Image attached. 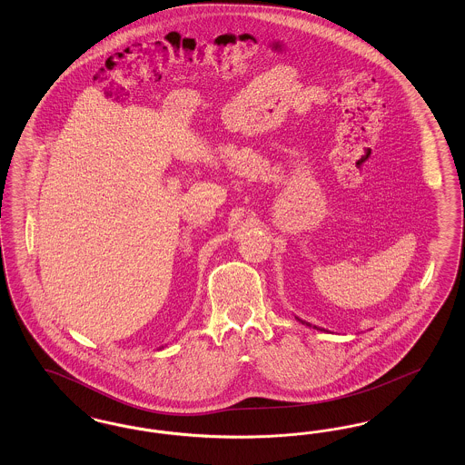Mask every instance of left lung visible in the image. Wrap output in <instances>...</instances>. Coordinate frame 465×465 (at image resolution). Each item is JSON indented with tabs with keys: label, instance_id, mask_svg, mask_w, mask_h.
I'll list each match as a JSON object with an SVG mask.
<instances>
[{
	"label": "left lung",
	"instance_id": "obj_1",
	"mask_svg": "<svg viewBox=\"0 0 465 465\" xmlns=\"http://www.w3.org/2000/svg\"><path fill=\"white\" fill-rule=\"evenodd\" d=\"M298 321H300V319H298ZM302 322H303V324H307V326H310L309 322H305V321H302ZM313 328H315V326H313Z\"/></svg>",
	"mask_w": 465,
	"mask_h": 465
}]
</instances>
